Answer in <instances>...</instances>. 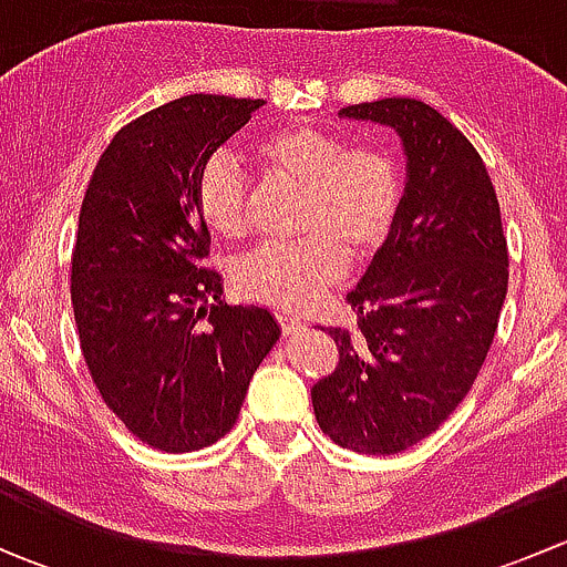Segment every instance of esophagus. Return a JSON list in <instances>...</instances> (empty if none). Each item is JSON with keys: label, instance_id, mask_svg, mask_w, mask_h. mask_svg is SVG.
<instances>
[{"label": "esophagus", "instance_id": "esophagus-1", "mask_svg": "<svg viewBox=\"0 0 567 567\" xmlns=\"http://www.w3.org/2000/svg\"><path fill=\"white\" fill-rule=\"evenodd\" d=\"M277 320H279V329L285 331V334H296V331H301L305 329V320L301 318H293V316H277Z\"/></svg>", "mask_w": 567, "mask_h": 567}]
</instances>
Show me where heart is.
<instances>
[{
  "instance_id": "1",
  "label": "heart",
  "mask_w": 567,
  "mask_h": 567,
  "mask_svg": "<svg viewBox=\"0 0 567 567\" xmlns=\"http://www.w3.org/2000/svg\"><path fill=\"white\" fill-rule=\"evenodd\" d=\"M251 151L266 175L305 194L296 221L305 238L255 249L238 262L233 282L249 301L305 310L346 277L351 257L370 260L390 244L403 214V169L386 147L351 145L312 125L268 131ZM192 194L214 236H247L249 183L236 158L210 153L194 173Z\"/></svg>"
}]
</instances>
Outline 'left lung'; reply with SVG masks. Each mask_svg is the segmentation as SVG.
<instances>
[{
  "label": "left lung",
  "instance_id": "obj_1",
  "mask_svg": "<svg viewBox=\"0 0 567 567\" xmlns=\"http://www.w3.org/2000/svg\"><path fill=\"white\" fill-rule=\"evenodd\" d=\"M392 125L409 156L394 236L348 305L353 329H329L340 359L312 386L320 431L340 447H414L466 398L494 342L507 293L499 199L472 142L416 99L340 109Z\"/></svg>",
  "mask_w": 567,
  "mask_h": 567
}]
</instances>
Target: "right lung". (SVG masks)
<instances>
[{
	"label": "right lung",
	"instance_id": "right-lung-1",
	"mask_svg": "<svg viewBox=\"0 0 567 567\" xmlns=\"http://www.w3.org/2000/svg\"><path fill=\"white\" fill-rule=\"evenodd\" d=\"M260 106L183 95L151 109L114 134L82 199L71 305L84 362L123 425L164 453L219 442L279 340L271 312L221 299L192 194L199 164Z\"/></svg>",
	"mask_w": 567,
	"mask_h": 567
}]
</instances>
